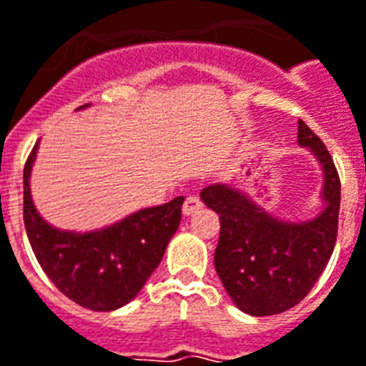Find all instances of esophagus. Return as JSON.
I'll return each instance as SVG.
<instances>
[{
	"label": "esophagus",
	"instance_id": "obj_1",
	"mask_svg": "<svg viewBox=\"0 0 366 366\" xmlns=\"http://www.w3.org/2000/svg\"><path fill=\"white\" fill-rule=\"evenodd\" d=\"M202 207H203L202 199H199L197 195H189V197H186V202H184L182 213L186 214V217H189V214L197 213Z\"/></svg>",
	"mask_w": 366,
	"mask_h": 366
}]
</instances>
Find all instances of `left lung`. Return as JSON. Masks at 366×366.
<instances>
[{"instance_id": "left-lung-1", "label": "left lung", "mask_w": 366, "mask_h": 366, "mask_svg": "<svg viewBox=\"0 0 366 366\" xmlns=\"http://www.w3.org/2000/svg\"><path fill=\"white\" fill-rule=\"evenodd\" d=\"M297 144L322 167L325 211L307 222H284L264 213L239 189L213 184L203 203L220 219L214 269L236 307L253 317L284 313L305 297L330 259L340 214V177L317 134L300 121Z\"/></svg>"}]
</instances>
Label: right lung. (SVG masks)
<instances>
[{"label": "right lung", "mask_w": 366, "mask_h": 366, "mask_svg": "<svg viewBox=\"0 0 366 366\" xmlns=\"http://www.w3.org/2000/svg\"><path fill=\"white\" fill-rule=\"evenodd\" d=\"M88 107L82 105L80 109ZM38 142L24 164V228L38 263L78 305L115 311L132 301L159 267L182 219L184 197L142 209L121 222L94 232H66L47 224L30 195V171Z\"/></svg>", "instance_id": "add662e5"}]
</instances>
